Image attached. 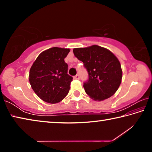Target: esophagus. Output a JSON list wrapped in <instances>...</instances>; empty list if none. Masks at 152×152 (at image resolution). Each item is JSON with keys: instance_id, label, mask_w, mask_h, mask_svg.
I'll return each instance as SVG.
<instances>
[{"instance_id": "obj_1", "label": "esophagus", "mask_w": 152, "mask_h": 152, "mask_svg": "<svg viewBox=\"0 0 152 152\" xmlns=\"http://www.w3.org/2000/svg\"><path fill=\"white\" fill-rule=\"evenodd\" d=\"M79 78H80V77L78 75H76L74 76V79H75V80H79Z\"/></svg>"}]
</instances>
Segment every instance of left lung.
I'll return each mask as SVG.
<instances>
[{"label":"left lung","instance_id":"8db88e82","mask_svg":"<svg viewBox=\"0 0 152 152\" xmlns=\"http://www.w3.org/2000/svg\"><path fill=\"white\" fill-rule=\"evenodd\" d=\"M73 52L88 72V80L83 86L86 93L96 101L112 96L119 88L123 74L116 56L108 49L96 45L74 48Z\"/></svg>","mask_w":152,"mask_h":152}]
</instances>
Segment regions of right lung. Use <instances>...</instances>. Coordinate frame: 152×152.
Returning <instances> with one entry per match:
<instances>
[{"mask_svg":"<svg viewBox=\"0 0 152 152\" xmlns=\"http://www.w3.org/2000/svg\"><path fill=\"white\" fill-rule=\"evenodd\" d=\"M69 52L68 48H50L42 51L31 67L30 84L42 101L58 103L68 94L72 77L68 74L64 58Z\"/></svg>","mask_w":152,"mask_h":152,"instance_id":"obj_1","label":"right lung"}]
</instances>
